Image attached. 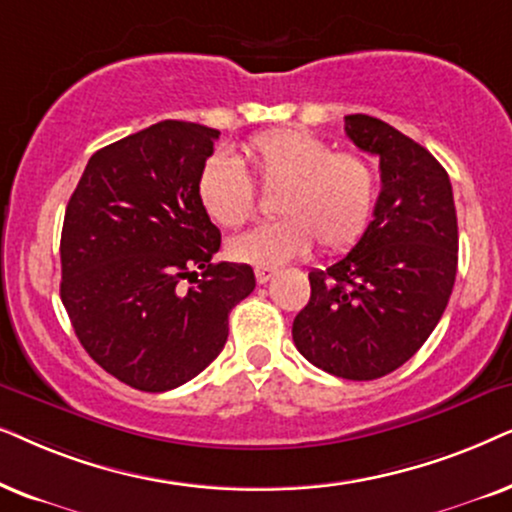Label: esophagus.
I'll return each instance as SVG.
<instances>
[{
  "instance_id": "obj_1",
  "label": "esophagus",
  "mask_w": 512,
  "mask_h": 512,
  "mask_svg": "<svg viewBox=\"0 0 512 512\" xmlns=\"http://www.w3.org/2000/svg\"><path fill=\"white\" fill-rule=\"evenodd\" d=\"M274 274H276V271L269 269V267H257V269H255L257 283H269L271 278H274Z\"/></svg>"
}]
</instances>
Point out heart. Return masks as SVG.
<instances>
[{
    "mask_svg": "<svg viewBox=\"0 0 512 512\" xmlns=\"http://www.w3.org/2000/svg\"><path fill=\"white\" fill-rule=\"evenodd\" d=\"M250 173L264 189H278L274 213L281 220L231 238V260L278 267L313 245L349 250L363 238L377 203V173L358 152H332L318 135L276 128L255 135L243 149ZM196 196L215 224L241 227L255 215L257 194L250 175L229 154L203 163Z\"/></svg>",
    "mask_w": 512,
    "mask_h": 512,
    "instance_id": "heart-1",
    "label": "heart"
}]
</instances>
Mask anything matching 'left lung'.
Listing matches in <instances>:
<instances>
[{"instance_id":"obj_1","label":"left lung","mask_w":512,"mask_h":512,"mask_svg":"<svg viewBox=\"0 0 512 512\" xmlns=\"http://www.w3.org/2000/svg\"><path fill=\"white\" fill-rule=\"evenodd\" d=\"M344 121L353 145L379 156L381 192L349 255L309 274L292 339L320 370L370 381L407 363L445 313L459 227L452 182L428 149L367 114Z\"/></svg>"}]
</instances>
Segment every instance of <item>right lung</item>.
Here are the masks:
<instances>
[{
	"instance_id": "1",
	"label": "right lung",
	"mask_w": 512,
	"mask_h": 512,
	"mask_svg": "<svg viewBox=\"0 0 512 512\" xmlns=\"http://www.w3.org/2000/svg\"><path fill=\"white\" fill-rule=\"evenodd\" d=\"M217 138L159 121L98 149L67 203L60 299L88 356L138 391H170L206 370L227 342L229 311L255 290L248 264L213 262L220 229L196 196Z\"/></svg>"
}]
</instances>
